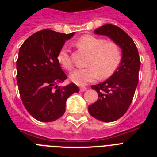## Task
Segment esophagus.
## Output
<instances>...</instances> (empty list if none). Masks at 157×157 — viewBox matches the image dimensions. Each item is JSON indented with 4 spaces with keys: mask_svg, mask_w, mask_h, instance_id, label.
<instances>
[{
    "mask_svg": "<svg viewBox=\"0 0 157 157\" xmlns=\"http://www.w3.org/2000/svg\"><path fill=\"white\" fill-rule=\"evenodd\" d=\"M86 90H87V87H86V86L80 87V91H81V92H84V91H86Z\"/></svg>",
    "mask_w": 157,
    "mask_h": 157,
    "instance_id": "1",
    "label": "esophagus"
}]
</instances>
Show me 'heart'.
I'll list each match as a JSON object with an SVG mask.
<instances>
[{"mask_svg":"<svg viewBox=\"0 0 157 157\" xmlns=\"http://www.w3.org/2000/svg\"><path fill=\"white\" fill-rule=\"evenodd\" d=\"M75 45L90 54L87 67L77 69L71 74L72 82L82 86L94 81L99 76L101 79L108 78L120 66L122 51L120 45L114 41H106L101 37L86 34L79 37ZM57 61L66 70H71L73 63L67 46H63L57 54Z\"/></svg>","mask_w":157,"mask_h":157,"instance_id":"1","label":"heart"}]
</instances>
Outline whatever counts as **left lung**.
Returning a JSON list of instances; mask_svg holds the SVG:
<instances>
[{"mask_svg":"<svg viewBox=\"0 0 157 157\" xmlns=\"http://www.w3.org/2000/svg\"><path fill=\"white\" fill-rule=\"evenodd\" d=\"M94 34L108 36L120 45L122 60L109 79L91 88L98 94V99L89 106V113L102 122H113L125 114L132 102L138 82L139 54L132 38L123 30L112 24H105Z\"/></svg>","mask_w":157,"mask_h":157,"instance_id":"1","label":"left lung"}]
</instances>
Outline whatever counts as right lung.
<instances>
[{
    "instance_id": "obj_1",
    "label": "right lung",
    "mask_w": 157,
    "mask_h": 157,
    "mask_svg": "<svg viewBox=\"0 0 157 157\" xmlns=\"http://www.w3.org/2000/svg\"><path fill=\"white\" fill-rule=\"evenodd\" d=\"M74 34L40 30L19 48L16 61L19 94L27 112L38 121L52 122L61 117L67 99L79 92L74 83L58 86L67 77L58 63L57 54Z\"/></svg>"
}]
</instances>
